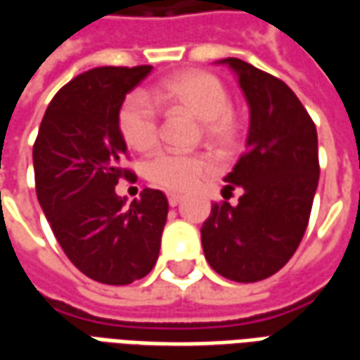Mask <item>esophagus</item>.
I'll use <instances>...</instances> for the list:
<instances>
[{"instance_id": "34e87169", "label": "esophagus", "mask_w": 360, "mask_h": 360, "mask_svg": "<svg viewBox=\"0 0 360 360\" xmlns=\"http://www.w3.org/2000/svg\"><path fill=\"white\" fill-rule=\"evenodd\" d=\"M181 198H183V196H181V195L169 193V195H167V202H169V206H177V204L181 202Z\"/></svg>"}]
</instances>
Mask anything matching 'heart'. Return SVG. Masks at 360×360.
Segmentation results:
<instances>
[{
  "label": "heart",
  "mask_w": 360,
  "mask_h": 360,
  "mask_svg": "<svg viewBox=\"0 0 360 360\" xmlns=\"http://www.w3.org/2000/svg\"><path fill=\"white\" fill-rule=\"evenodd\" d=\"M162 108H183L200 119L206 141L218 146H229L239 136V117L229 105V94L224 82L208 71H183L165 79L150 90L125 96L117 111V129L123 141L133 150L144 152L158 142ZM210 169V160L202 154H187L177 150H160L144 164V175L150 183L167 191H187Z\"/></svg>",
  "instance_id": "heart-1"
}]
</instances>
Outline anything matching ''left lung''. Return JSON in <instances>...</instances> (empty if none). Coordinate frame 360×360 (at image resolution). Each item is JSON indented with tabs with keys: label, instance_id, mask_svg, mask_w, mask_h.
Returning a JSON list of instances; mask_svg holds the SVG:
<instances>
[{
	"label": "left lung",
	"instance_id": "8db88e82",
	"mask_svg": "<svg viewBox=\"0 0 360 360\" xmlns=\"http://www.w3.org/2000/svg\"><path fill=\"white\" fill-rule=\"evenodd\" d=\"M233 69L250 108L247 152L226 188H243L237 206L212 204L202 224L204 257L219 276L252 283L274 276L293 257L307 231L318 187L314 121L285 82L237 58Z\"/></svg>",
	"mask_w": 360,
	"mask_h": 360
}]
</instances>
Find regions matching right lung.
Here are the masks:
<instances>
[{
    "instance_id": "add662e5",
    "label": "right lung",
    "mask_w": 360,
    "mask_h": 360,
    "mask_svg": "<svg viewBox=\"0 0 360 360\" xmlns=\"http://www.w3.org/2000/svg\"><path fill=\"white\" fill-rule=\"evenodd\" d=\"M150 65L96 67L53 96L32 160L38 202L67 258L94 281L127 285L154 268L167 219L162 191L144 188L125 208L115 195L127 144L117 111Z\"/></svg>"
}]
</instances>
